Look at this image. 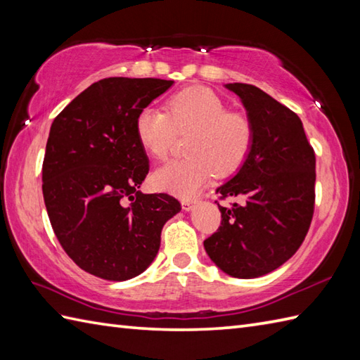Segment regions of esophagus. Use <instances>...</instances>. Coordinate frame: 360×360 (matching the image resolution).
Wrapping results in <instances>:
<instances>
[{
    "label": "esophagus",
    "instance_id": "34e87169",
    "mask_svg": "<svg viewBox=\"0 0 360 360\" xmlns=\"http://www.w3.org/2000/svg\"><path fill=\"white\" fill-rule=\"evenodd\" d=\"M181 205H182V210L190 212V210L193 209V205H195V200H188V198H184V200L181 201Z\"/></svg>",
    "mask_w": 360,
    "mask_h": 360
}]
</instances>
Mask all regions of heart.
Wrapping results in <instances>:
<instances>
[{"label": "heart", "instance_id": "heart-1", "mask_svg": "<svg viewBox=\"0 0 360 360\" xmlns=\"http://www.w3.org/2000/svg\"><path fill=\"white\" fill-rule=\"evenodd\" d=\"M176 131H193L187 143L190 156L158 167L151 181L158 190L178 196L196 195L215 173L238 170L254 145L252 122L244 114L227 111L223 98L204 86L172 96L167 112L148 106L137 114V139L155 158L168 155Z\"/></svg>", "mask_w": 360, "mask_h": 360}]
</instances>
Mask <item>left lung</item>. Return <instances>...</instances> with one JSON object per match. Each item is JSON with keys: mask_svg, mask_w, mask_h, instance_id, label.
<instances>
[{"mask_svg": "<svg viewBox=\"0 0 360 360\" xmlns=\"http://www.w3.org/2000/svg\"><path fill=\"white\" fill-rule=\"evenodd\" d=\"M224 86L240 97L254 127V145L238 172L217 188L223 198L244 196L246 202L218 204L223 221L204 249L231 277L257 278L286 263L308 233L316 155L294 111L254 85Z\"/></svg>", "mask_w": 360, "mask_h": 360, "instance_id": "8db88e82", "label": "left lung"}]
</instances>
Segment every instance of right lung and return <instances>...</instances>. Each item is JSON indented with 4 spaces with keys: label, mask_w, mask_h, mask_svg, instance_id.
<instances>
[{
    "label": "right lung",
    "mask_w": 360,
    "mask_h": 360,
    "mask_svg": "<svg viewBox=\"0 0 360 360\" xmlns=\"http://www.w3.org/2000/svg\"><path fill=\"white\" fill-rule=\"evenodd\" d=\"M173 80L110 77L93 83L53 119L43 160V198L53 233L72 262L125 281L156 258L160 232L181 204L143 195L148 158L136 134L141 110Z\"/></svg>",
    "instance_id": "1"
}]
</instances>
